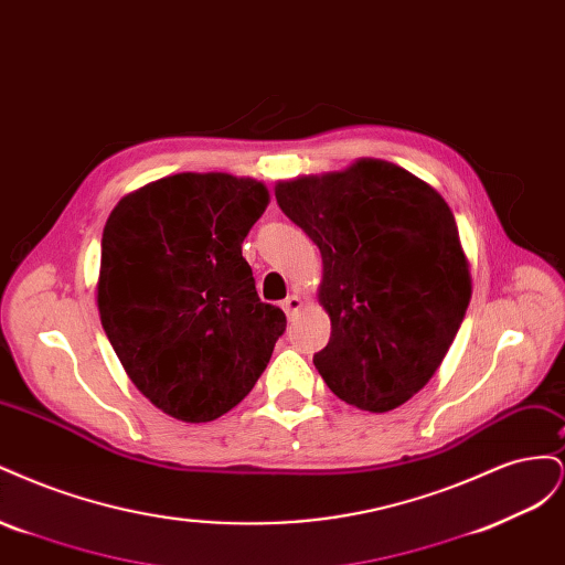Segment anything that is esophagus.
Masks as SVG:
<instances>
[{
	"label": "esophagus",
	"instance_id": "1",
	"mask_svg": "<svg viewBox=\"0 0 565 565\" xmlns=\"http://www.w3.org/2000/svg\"><path fill=\"white\" fill-rule=\"evenodd\" d=\"M303 309V299L301 295H289L285 301H282V311L287 318H295L299 311Z\"/></svg>",
	"mask_w": 565,
	"mask_h": 565
}]
</instances>
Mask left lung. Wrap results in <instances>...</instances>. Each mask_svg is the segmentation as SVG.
<instances>
[{
  "instance_id": "1",
  "label": "left lung",
  "mask_w": 565,
  "mask_h": 565,
  "mask_svg": "<svg viewBox=\"0 0 565 565\" xmlns=\"http://www.w3.org/2000/svg\"><path fill=\"white\" fill-rule=\"evenodd\" d=\"M276 200L322 256L318 301L332 334L313 363L324 384L370 413L403 405L436 374L471 299L448 202L374 158L278 181Z\"/></svg>"
}]
</instances>
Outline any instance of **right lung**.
I'll return each instance as SVG.
<instances>
[{
	"label": "right lung",
	"instance_id": "right-lung-1",
	"mask_svg": "<svg viewBox=\"0 0 565 565\" xmlns=\"http://www.w3.org/2000/svg\"><path fill=\"white\" fill-rule=\"evenodd\" d=\"M249 177L183 172L127 193L100 241V324L134 386L181 422L241 403L285 332L256 295L243 241L268 207Z\"/></svg>",
	"mask_w": 565,
	"mask_h": 565
}]
</instances>
